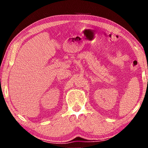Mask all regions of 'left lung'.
<instances>
[{
  "instance_id": "obj_1",
  "label": "left lung",
  "mask_w": 148,
  "mask_h": 148,
  "mask_svg": "<svg viewBox=\"0 0 148 148\" xmlns=\"http://www.w3.org/2000/svg\"><path fill=\"white\" fill-rule=\"evenodd\" d=\"M147 81H148V79H147Z\"/></svg>"
}]
</instances>
